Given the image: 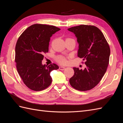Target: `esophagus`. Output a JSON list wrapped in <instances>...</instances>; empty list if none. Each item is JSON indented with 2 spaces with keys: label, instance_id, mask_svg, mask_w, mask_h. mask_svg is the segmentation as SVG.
Instances as JSON below:
<instances>
[{
  "label": "esophagus",
  "instance_id": "1",
  "mask_svg": "<svg viewBox=\"0 0 123 123\" xmlns=\"http://www.w3.org/2000/svg\"><path fill=\"white\" fill-rule=\"evenodd\" d=\"M59 69L61 70H64L65 69V67H62V66H60L59 67Z\"/></svg>",
  "mask_w": 123,
  "mask_h": 123
}]
</instances>
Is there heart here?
I'll list each match as a JSON object with an SVG mask.
<instances>
[{"mask_svg":"<svg viewBox=\"0 0 123 123\" xmlns=\"http://www.w3.org/2000/svg\"><path fill=\"white\" fill-rule=\"evenodd\" d=\"M56 60L61 64H66L67 63L66 59L63 56H58L56 57Z\"/></svg>","mask_w":123,"mask_h":123,"instance_id":"obj_1","label":"heart"}]
</instances>
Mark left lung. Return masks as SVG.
Returning a JSON list of instances; mask_svg holds the SVG:
<instances>
[{
	"label": "left lung",
	"mask_w": 123,
	"mask_h": 123,
	"mask_svg": "<svg viewBox=\"0 0 123 123\" xmlns=\"http://www.w3.org/2000/svg\"><path fill=\"white\" fill-rule=\"evenodd\" d=\"M79 43L77 56L85 60L84 70L73 68L74 74L69 83L76 90L85 91L95 87L106 73L110 49L103 33L95 26L81 25L68 29Z\"/></svg>",
	"instance_id": "1"
}]
</instances>
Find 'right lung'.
Wrapping results in <instances>:
<instances>
[{"mask_svg":"<svg viewBox=\"0 0 123 123\" xmlns=\"http://www.w3.org/2000/svg\"><path fill=\"white\" fill-rule=\"evenodd\" d=\"M60 29L53 25L34 24L30 26L18 38L15 47L16 68L27 87L39 91L52 83L50 73L59 67L55 64H42L44 54L48 52L50 37Z\"/></svg>","mask_w":123,"mask_h":123,"instance_id":"right-lung-1","label":"right lung"}]
</instances>
